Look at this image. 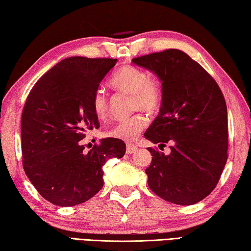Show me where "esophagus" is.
I'll return each instance as SVG.
<instances>
[{
    "mask_svg": "<svg viewBox=\"0 0 251 251\" xmlns=\"http://www.w3.org/2000/svg\"><path fill=\"white\" fill-rule=\"evenodd\" d=\"M137 150L138 148L133 146V144H130V143L126 144V153H128V154H132V153H134Z\"/></svg>",
    "mask_w": 251,
    "mask_h": 251,
    "instance_id": "obj_1",
    "label": "esophagus"
}]
</instances>
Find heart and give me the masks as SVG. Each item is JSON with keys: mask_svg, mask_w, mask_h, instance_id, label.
<instances>
[{"mask_svg": "<svg viewBox=\"0 0 251 251\" xmlns=\"http://www.w3.org/2000/svg\"><path fill=\"white\" fill-rule=\"evenodd\" d=\"M110 85L119 91L132 95V109L155 112L162 102L161 85L156 79L149 78L146 70L137 66L126 65L119 68L110 80ZM92 109L99 120L107 117L109 107L108 98L102 89H98L92 97ZM148 120L142 113H137L126 120L114 123L104 134L109 138L133 141L147 126Z\"/></svg>", "mask_w": 251, "mask_h": 251, "instance_id": "1", "label": "heart"}]
</instances>
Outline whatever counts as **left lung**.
Listing matches in <instances>:
<instances>
[{
    "mask_svg": "<svg viewBox=\"0 0 251 251\" xmlns=\"http://www.w3.org/2000/svg\"><path fill=\"white\" fill-rule=\"evenodd\" d=\"M161 81L160 112L144 133L164 154L148 148L152 162L146 173L151 191L164 201L193 205L216 187L227 162L228 121L225 98L213 77L178 50L132 59Z\"/></svg>",
    "mask_w": 251,
    "mask_h": 251,
    "instance_id": "left-lung-1",
    "label": "left lung"
}]
</instances>
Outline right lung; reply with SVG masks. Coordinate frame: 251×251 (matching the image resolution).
<instances>
[{"mask_svg": "<svg viewBox=\"0 0 251 251\" xmlns=\"http://www.w3.org/2000/svg\"><path fill=\"white\" fill-rule=\"evenodd\" d=\"M111 58L68 57L35 83L22 113L26 175L44 199L60 207L85 203L103 186L102 166L126 153L122 140L101 139L85 151L87 130L98 129L92 97L117 63Z\"/></svg>", "mask_w": 251, "mask_h": 251, "instance_id": "1", "label": "right lung"}]
</instances>
